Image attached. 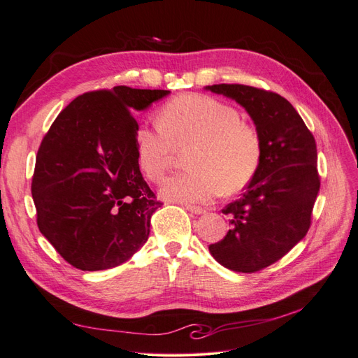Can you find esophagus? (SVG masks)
Listing matches in <instances>:
<instances>
[{"label": "esophagus", "mask_w": 358, "mask_h": 358, "mask_svg": "<svg viewBox=\"0 0 358 358\" xmlns=\"http://www.w3.org/2000/svg\"><path fill=\"white\" fill-rule=\"evenodd\" d=\"M185 208H187V210H189V212H191V213H194V215H203V213H206V209L200 208V206L185 204Z\"/></svg>", "instance_id": "esophagus-1"}]
</instances>
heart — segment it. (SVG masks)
<instances>
[{
  "label": "heart",
  "mask_w": 358,
  "mask_h": 358,
  "mask_svg": "<svg viewBox=\"0 0 358 358\" xmlns=\"http://www.w3.org/2000/svg\"><path fill=\"white\" fill-rule=\"evenodd\" d=\"M188 146L192 170L164 180L159 192L166 200L206 203L222 189L241 191L263 158L258 129L243 122L236 107L209 95H179L162 107L159 122L142 124L136 131L138 167L152 182L166 175L178 148Z\"/></svg>",
  "instance_id": "1"
}]
</instances>
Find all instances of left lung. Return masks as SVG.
Here are the masks:
<instances>
[{
    "mask_svg": "<svg viewBox=\"0 0 358 358\" xmlns=\"http://www.w3.org/2000/svg\"><path fill=\"white\" fill-rule=\"evenodd\" d=\"M239 103L262 136L263 158L243 196L225 206L230 230L209 246L233 272L254 273L282 258L306 236L320 191L317 143L288 100L246 85L206 86Z\"/></svg>",
    "mask_w": 358,
    "mask_h": 358,
    "instance_id": "8db88e82",
    "label": "left lung"
}]
</instances>
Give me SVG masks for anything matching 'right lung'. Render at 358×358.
<instances>
[{"label":"right lung","instance_id":"right-lung-1","mask_svg":"<svg viewBox=\"0 0 358 358\" xmlns=\"http://www.w3.org/2000/svg\"><path fill=\"white\" fill-rule=\"evenodd\" d=\"M169 94L129 86L86 92L43 137L31 183L37 225L73 267L112 268L146 243L162 203L140 173L133 113Z\"/></svg>","mask_w":358,"mask_h":358}]
</instances>
